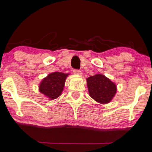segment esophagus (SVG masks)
I'll return each instance as SVG.
<instances>
[{"label": "esophagus", "mask_w": 152, "mask_h": 152, "mask_svg": "<svg viewBox=\"0 0 152 152\" xmlns=\"http://www.w3.org/2000/svg\"><path fill=\"white\" fill-rule=\"evenodd\" d=\"M73 72H74V74H76V75H82L81 71L79 70H74Z\"/></svg>", "instance_id": "esophagus-1"}]
</instances>
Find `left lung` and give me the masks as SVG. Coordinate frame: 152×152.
Listing matches in <instances>:
<instances>
[{
  "label": "left lung",
  "instance_id": "obj_1",
  "mask_svg": "<svg viewBox=\"0 0 152 152\" xmlns=\"http://www.w3.org/2000/svg\"><path fill=\"white\" fill-rule=\"evenodd\" d=\"M86 81L90 96L99 103H109L115 96L116 84L102 74L90 76Z\"/></svg>",
  "mask_w": 152,
  "mask_h": 152
}]
</instances>
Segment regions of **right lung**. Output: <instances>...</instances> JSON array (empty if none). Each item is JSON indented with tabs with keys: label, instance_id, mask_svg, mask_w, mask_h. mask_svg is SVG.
Here are the masks:
<instances>
[{
	"label": "right lung",
	"instance_id": "add662e5",
	"mask_svg": "<svg viewBox=\"0 0 152 152\" xmlns=\"http://www.w3.org/2000/svg\"><path fill=\"white\" fill-rule=\"evenodd\" d=\"M68 75V74L58 72L50 74L40 83L39 92L50 100L57 99L63 91L66 77Z\"/></svg>",
	"mask_w": 152,
	"mask_h": 152
}]
</instances>
